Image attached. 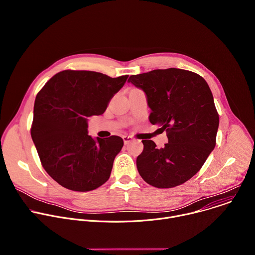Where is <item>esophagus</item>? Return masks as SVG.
I'll return each mask as SVG.
<instances>
[{"label":"esophagus","mask_w":255,"mask_h":255,"mask_svg":"<svg viewBox=\"0 0 255 255\" xmlns=\"http://www.w3.org/2000/svg\"><path fill=\"white\" fill-rule=\"evenodd\" d=\"M134 140V138L132 137V136H129V135H125V136H123V141H124V143L127 145V144H129L131 141H133Z\"/></svg>","instance_id":"obj_1"}]
</instances>
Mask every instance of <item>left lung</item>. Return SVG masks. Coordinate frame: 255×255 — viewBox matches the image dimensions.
Instances as JSON below:
<instances>
[{
	"label": "left lung",
	"instance_id": "left-lung-1",
	"mask_svg": "<svg viewBox=\"0 0 255 255\" xmlns=\"http://www.w3.org/2000/svg\"><path fill=\"white\" fill-rule=\"evenodd\" d=\"M147 97L149 121L166 131L168 143L156 148L142 140L136 159L139 174L150 186L168 189L186 183L215 148L219 115L207 82L180 68L154 69L128 80Z\"/></svg>",
	"mask_w": 255,
	"mask_h": 255
}]
</instances>
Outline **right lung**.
Returning a JSON list of instances; mask_svg holds the SVG:
<instances>
[{
    "label": "right lung",
    "instance_id": "add662e5",
    "mask_svg": "<svg viewBox=\"0 0 255 255\" xmlns=\"http://www.w3.org/2000/svg\"><path fill=\"white\" fill-rule=\"evenodd\" d=\"M127 79L67 69L53 76L36 96L31 137L42 166L63 188L89 192L110 177L123 139L92 138L88 119L106 111Z\"/></svg>",
    "mask_w": 255,
    "mask_h": 255
}]
</instances>
